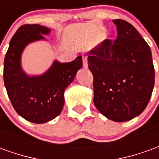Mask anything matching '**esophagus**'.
Segmentation results:
<instances>
[{"label": "esophagus", "instance_id": "obj_1", "mask_svg": "<svg viewBox=\"0 0 159 159\" xmlns=\"http://www.w3.org/2000/svg\"><path fill=\"white\" fill-rule=\"evenodd\" d=\"M83 63L84 67H88V59H87V57H85V56L83 57Z\"/></svg>", "mask_w": 159, "mask_h": 159}]
</instances>
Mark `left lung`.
<instances>
[{"label": "left lung", "mask_w": 159, "mask_h": 159, "mask_svg": "<svg viewBox=\"0 0 159 159\" xmlns=\"http://www.w3.org/2000/svg\"><path fill=\"white\" fill-rule=\"evenodd\" d=\"M115 41L107 39L88 52L93 76V103L100 113L125 122L147 107L154 87V66L147 42L131 24L112 20Z\"/></svg>", "instance_id": "8db88e82"}]
</instances>
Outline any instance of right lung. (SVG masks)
Masks as SVG:
<instances>
[{
    "instance_id": "obj_1",
    "label": "right lung",
    "mask_w": 159,
    "mask_h": 159,
    "mask_svg": "<svg viewBox=\"0 0 159 159\" xmlns=\"http://www.w3.org/2000/svg\"><path fill=\"white\" fill-rule=\"evenodd\" d=\"M50 30L39 25L20 26L10 41L4 59L3 78L7 93L17 113L31 123L51 121L62 111L64 92L82 68V56L69 63L55 60L42 76H29L23 70L20 58L29 43L45 39Z\"/></svg>"
}]
</instances>
